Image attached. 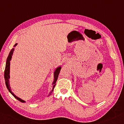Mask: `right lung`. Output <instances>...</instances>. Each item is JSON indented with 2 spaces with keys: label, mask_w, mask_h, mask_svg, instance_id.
Listing matches in <instances>:
<instances>
[{
  "label": "right lung",
  "mask_w": 124,
  "mask_h": 124,
  "mask_svg": "<svg viewBox=\"0 0 124 124\" xmlns=\"http://www.w3.org/2000/svg\"><path fill=\"white\" fill-rule=\"evenodd\" d=\"M17 43H16L15 45H14V47H15L17 45ZM14 51V48H12L10 52L9 53V54H8V56L7 58V60H6V66H5V71H4V78H5V84H6V87H7L8 89V91L10 92L11 94L13 96H14L15 98H16L18 100H19V101L22 102H24V101H23L21 99L19 98L17 96H16V95H15L14 93H13L11 90V88H10V84H9V79H10V60L11 59V58H12V55L13 54V52ZM61 70V67H59L57 69H56V70L55 72H54V81H53V89H52V90L51 92L49 93V95L51 94L52 92H53V90L54 89V87H55V86L56 85V82L57 81V79H58V76L59 74L60 73V71Z\"/></svg>",
  "instance_id": "right-lung-1"
}]
</instances>
